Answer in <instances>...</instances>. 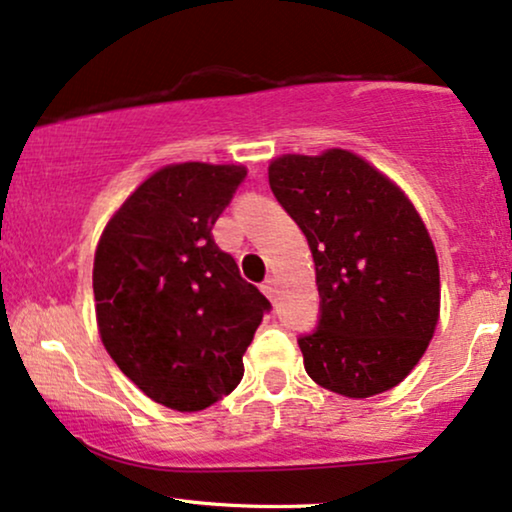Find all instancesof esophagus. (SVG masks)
Instances as JSON below:
<instances>
[{
	"label": "esophagus",
	"instance_id": "esophagus-1",
	"mask_svg": "<svg viewBox=\"0 0 512 512\" xmlns=\"http://www.w3.org/2000/svg\"><path fill=\"white\" fill-rule=\"evenodd\" d=\"M262 292L271 299V302H274V299H276V292H278V290H276V281H274V278H267V281L262 283Z\"/></svg>",
	"mask_w": 512,
	"mask_h": 512
}]
</instances>
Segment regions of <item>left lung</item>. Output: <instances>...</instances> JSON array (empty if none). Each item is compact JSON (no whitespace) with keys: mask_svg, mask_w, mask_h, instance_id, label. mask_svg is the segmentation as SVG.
Returning <instances> with one entry per match:
<instances>
[{"mask_svg":"<svg viewBox=\"0 0 512 512\" xmlns=\"http://www.w3.org/2000/svg\"><path fill=\"white\" fill-rule=\"evenodd\" d=\"M269 187L316 262L318 323L297 337L306 374L346 398L400 384L440 313L438 257L410 199L346 149L285 154Z\"/></svg>","mask_w":512,"mask_h":512,"instance_id":"obj_1","label":"left lung"}]
</instances>
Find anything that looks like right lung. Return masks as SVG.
Masks as SVG:
<instances>
[{
	"label": "right lung",
	"mask_w": 512,
	"mask_h": 512,
	"mask_svg": "<svg viewBox=\"0 0 512 512\" xmlns=\"http://www.w3.org/2000/svg\"><path fill=\"white\" fill-rule=\"evenodd\" d=\"M245 175L243 166L196 161L156 170L95 250L102 344L142 393L170 410H206L234 391L243 353L271 311L213 238Z\"/></svg>",
	"instance_id": "right-lung-1"
}]
</instances>
